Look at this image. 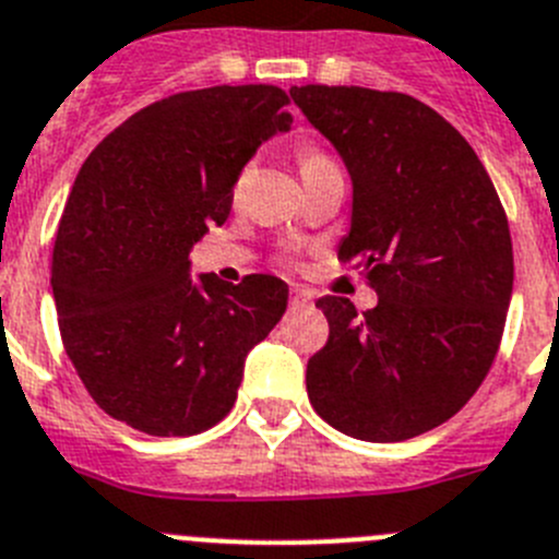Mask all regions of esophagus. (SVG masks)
<instances>
[{
  "label": "esophagus",
  "instance_id": "esophagus-1",
  "mask_svg": "<svg viewBox=\"0 0 559 559\" xmlns=\"http://www.w3.org/2000/svg\"><path fill=\"white\" fill-rule=\"evenodd\" d=\"M310 301H313V294H310V290L290 288V305H294V307H305V305H310Z\"/></svg>",
  "mask_w": 559,
  "mask_h": 559
}]
</instances>
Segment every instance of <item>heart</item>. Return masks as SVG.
<instances>
[{"label": "heart", "mask_w": 559, "mask_h": 559, "mask_svg": "<svg viewBox=\"0 0 559 559\" xmlns=\"http://www.w3.org/2000/svg\"><path fill=\"white\" fill-rule=\"evenodd\" d=\"M296 160H299V171L307 174V171H313V168H321L326 166V163H332V157L326 155L321 146H316V143H305V146H299V152H296ZM240 182H243V174L235 179V191L240 188Z\"/></svg>", "instance_id": "heart-1"}]
</instances>
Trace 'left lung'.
Here are the masks:
<instances>
[{"label": "left lung", "mask_w": 559, "mask_h": 559, "mask_svg": "<svg viewBox=\"0 0 559 559\" xmlns=\"http://www.w3.org/2000/svg\"><path fill=\"white\" fill-rule=\"evenodd\" d=\"M290 96L349 168L337 260L380 296L366 313L343 296L316 301L330 337L307 360V396L343 435L416 438L449 421L493 366L513 294L507 213L477 152L424 102L357 85Z\"/></svg>", "instance_id": "left-lung-1"}]
</instances>
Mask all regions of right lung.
I'll list each match as a JSON object with an SVG mask.
<instances>
[{
    "label": "right lung",
    "mask_w": 559,
    "mask_h": 559,
    "mask_svg": "<svg viewBox=\"0 0 559 559\" xmlns=\"http://www.w3.org/2000/svg\"><path fill=\"white\" fill-rule=\"evenodd\" d=\"M276 85H216L138 110L82 163L52 252L63 349L116 421L157 438L216 427L288 285L188 276V252L233 207L240 168L290 130Z\"/></svg>",
    "instance_id": "1"
}]
</instances>
